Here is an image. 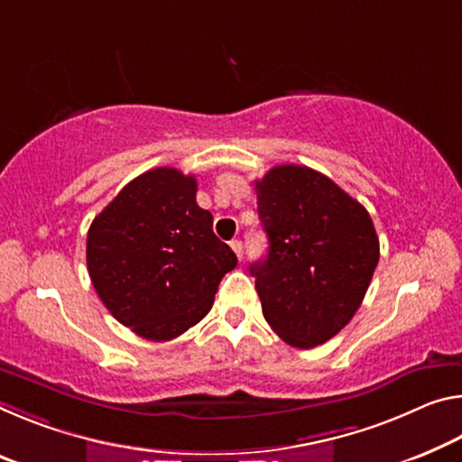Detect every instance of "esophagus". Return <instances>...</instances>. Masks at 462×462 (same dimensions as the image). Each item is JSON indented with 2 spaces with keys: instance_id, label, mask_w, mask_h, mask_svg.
Listing matches in <instances>:
<instances>
[{
  "instance_id": "obj_1",
  "label": "esophagus",
  "mask_w": 462,
  "mask_h": 462,
  "mask_svg": "<svg viewBox=\"0 0 462 462\" xmlns=\"http://www.w3.org/2000/svg\"><path fill=\"white\" fill-rule=\"evenodd\" d=\"M230 246H232V251L236 253V257L243 259V243H240V240H232Z\"/></svg>"
}]
</instances>
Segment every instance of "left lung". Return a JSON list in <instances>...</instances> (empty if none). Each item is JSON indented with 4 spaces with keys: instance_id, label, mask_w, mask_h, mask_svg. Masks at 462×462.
Returning a JSON list of instances; mask_svg holds the SVG:
<instances>
[{
    "instance_id": "1",
    "label": "left lung",
    "mask_w": 462,
    "mask_h": 462,
    "mask_svg": "<svg viewBox=\"0 0 462 462\" xmlns=\"http://www.w3.org/2000/svg\"><path fill=\"white\" fill-rule=\"evenodd\" d=\"M257 189L269 253L251 265L263 317L291 347L310 349L354 319L378 265L372 217L309 166L271 168Z\"/></svg>"
}]
</instances>
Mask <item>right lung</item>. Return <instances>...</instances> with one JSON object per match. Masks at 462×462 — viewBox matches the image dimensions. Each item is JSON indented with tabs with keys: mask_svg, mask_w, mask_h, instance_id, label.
<instances>
[{
	"mask_svg": "<svg viewBox=\"0 0 462 462\" xmlns=\"http://www.w3.org/2000/svg\"><path fill=\"white\" fill-rule=\"evenodd\" d=\"M197 179L153 168L127 182L88 230L86 263L108 312L150 341H171L214 304L236 254L197 205Z\"/></svg>",
	"mask_w": 462,
	"mask_h": 462,
	"instance_id": "add662e5",
	"label": "right lung"
}]
</instances>
